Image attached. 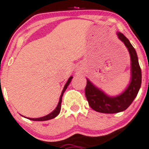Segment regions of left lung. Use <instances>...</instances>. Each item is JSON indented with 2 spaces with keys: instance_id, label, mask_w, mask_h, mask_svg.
I'll return each mask as SVG.
<instances>
[{
  "instance_id": "1",
  "label": "left lung",
  "mask_w": 149,
  "mask_h": 149,
  "mask_svg": "<svg viewBox=\"0 0 149 149\" xmlns=\"http://www.w3.org/2000/svg\"><path fill=\"white\" fill-rule=\"evenodd\" d=\"M118 38L124 43L131 58V81L126 90L119 96H109L96 87L86 79L85 95L88 105L96 112L102 113H117L124 111L131 105L139 91L141 84V70L136 51L124 34L117 33Z\"/></svg>"
}]
</instances>
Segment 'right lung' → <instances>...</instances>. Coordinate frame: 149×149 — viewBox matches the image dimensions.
Wrapping results in <instances>:
<instances>
[{"mask_svg":"<svg viewBox=\"0 0 149 149\" xmlns=\"http://www.w3.org/2000/svg\"><path fill=\"white\" fill-rule=\"evenodd\" d=\"M72 77L71 76L69 78V79L68 80V81H67V83L65 84V85L64 88H63V91H62V93H61V97H60V100H59V102H58V106H57V107L56 108V109H55L54 111H53V112H51V113H50V114L46 115V116L41 117V118H27V119H29V120H34V121H46V120H51V119H53V118H56L57 115H58L60 113V111H61L62 98H63V93H64L65 91V90L67 89V88H68V85L70 84V81H72Z\"/></svg>","mask_w":149,"mask_h":149,"instance_id":"add662e5","label":"right lung"}]
</instances>
